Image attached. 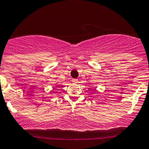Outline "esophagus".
Returning <instances> with one entry per match:
<instances>
[{"instance_id": "esophagus-1", "label": "esophagus", "mask_w": 149, "mask_h": 149, "mask_svg": "<svg viewBox=\"0 0 149 149\" xmlns=\"http://www.w3.org/2000/svg\"><path fill=\"white\" fill-rule=\"evenodd\" d=\"M72 81L74 83H78V79H72Z\"/></svg>"}]
</instances>
